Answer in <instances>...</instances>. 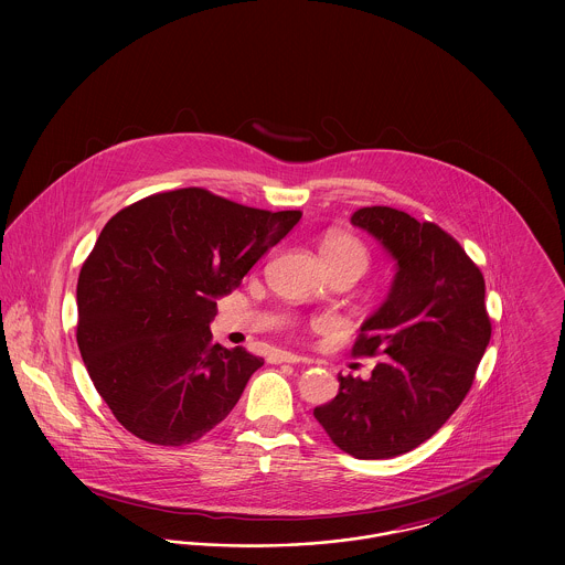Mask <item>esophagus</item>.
<instances>
[{
	"instance_id": "1",
	"label": "esophagus",
	"mask_w": 565,
	"mask_h": 565,
	"mask_svg": "<svg viewBox=\"0 0 565 565\" xmlns=\"http://www.w3.org/2000/svg\"><path fill=\"white\" fill-rule=\"evenodd\" d=\"M273 364H300V362H307V358L302 355H296L290 351H279V353H273L269 358Z\"/></svg>"
}]
</instances>
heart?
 Returning <instances> with one entry per match:
<instances>
[{"mask_svg":"<svg viewBox=\"0 0 565 565\" xmlns=\"http://www.w3.org/2000/svg\"><path fill=\"white\" fill-rule=\"evenodd\" d=\"M320 256L326 269L351 267L362 275L369 267V249L364 247V243L343 231H332L323 237Z\"/></svg>","mask_w":565,"mask_h":565,"instance_id":"b5f03b06","label":"heart"}]
</instances>
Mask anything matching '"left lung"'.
<instances>
[{
  "label": "left lung",
  "mask_w": 565,
  "mask_h": 565,
  "mask_svg": "<svg viewBox=\"0 0 565 565\" xmlns=\"http://www.w3.org/2000/svg\"><path fill=\"white\" fill-rule=\"evenodd\" d=\"M351 222L385 245L398 273L351 350L353 358H381L373 375H339V394L313 415L341 451L387 459L426 443L456 413L489 345L491 320L483 273L438 224L381 205L358 210Z\"/></svg>",
  "instance_id": "left-lung-1"
}]
</instances>
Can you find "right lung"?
<instances>
[{"instance_id": "1", "label": "right lung", "mask_w": 565, "mask_h": 565, "mask_svg": "<svg viewBox=\"0 0 565 565\" xmlns=\"http://www.w3.org/2000/svg\"><path fill=\"white\" fill-rule=\"evenodd\" d=\"M300 215L192 186L150 194L109 217L82 265L76 339L125 430L182 447L233 411L265 360L212 343L215 298L239 288Z\"/></svg>"}]
</instances>
